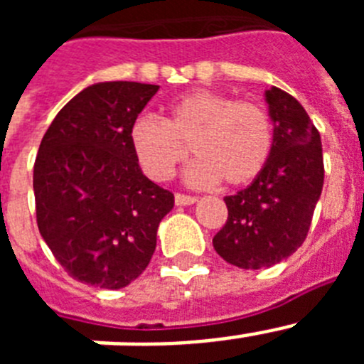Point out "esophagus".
<instances>
[{"instance_id": "1", "label": "esophagus", "mask_w": 364, "mask_h": 364, "mask_svg": "<svg viewBox=\"0 0 364 364\" xmlns=\"http://www.w3.org/2000/svg\"><path fill=\"white\" fill-rule=\"evenodd\" d=\"M176 205H191L197 202V197H191V195H184V193H176L175 195Z\"/></svg>"}]
</instances>
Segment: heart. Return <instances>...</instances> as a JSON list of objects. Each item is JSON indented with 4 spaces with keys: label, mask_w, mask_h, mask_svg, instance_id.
I'll use <instances>...</instances> for the list:
<instances>
[{
    "label": "heart",
    "mask_w": 364,
    "mask_h": 364,
    "mask_svg": "<svg viewBox=\"0 0 364 364\" xmlns=\"http://www.w3.org/2000/svg\"><path fill=\"white\" fill-rule=\"evenodd\" d=\"M129 140L138 164L153 180L171 178L191 147L198 159L188 171L191 184L213 186L222 180L226 186H244L268 164L273 127L260 105L200 89L176 98L166 120L138 117Z\"/></svg>",
    "instance_id": "obj_1"
}]
</instances>
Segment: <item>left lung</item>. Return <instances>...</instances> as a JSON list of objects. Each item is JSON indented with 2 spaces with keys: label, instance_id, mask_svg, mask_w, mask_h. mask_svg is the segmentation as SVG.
I'll list each match as a JSON object with an SVG mask.
<instances>
[{
  "label": "left lung",
  "instance_id": "1",
  "mask_svg": "<svg viewBox=\"0 0 364 364\" xmlns=\"http://www.w3.org/2000/svg\"><path fill=\"white\" fill-rule=\"evenodd\" d=\"M273 149L246 189L224 198L228 220L213 237L222 259L242 269L277 264L306 239L324 184L321 134L291 95L266 91Z\"/></svg>",
  "mask_w": 364,
  "mask_h": 364
}]
</instances>
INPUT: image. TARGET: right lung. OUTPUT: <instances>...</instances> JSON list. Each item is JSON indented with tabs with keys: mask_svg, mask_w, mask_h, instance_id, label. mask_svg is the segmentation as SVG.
Wrapping results in <instances>:
<instances>
[{
	"mask_svg": "<svg viewBox=\"0 0 364 364\" xmlns=\"http://www.w3.org/2000/svg\"><path fill=\"white\" fill-rule=\"evenodd\" d=\"M159 85L104 82L58 112L34 162L41 237L70 277L105 290L147 268L171 191L142 173L129 129Z\"/></svg>",
	"mask_w": 364,
	"mask_h": 364,
	"instance_id": "obj_1",
	"label": "right lung"
}]
</instances>
